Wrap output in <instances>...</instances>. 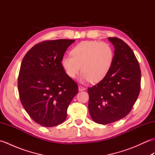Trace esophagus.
<instances>
[{
    "instance_id": "obj_1",
    "label": "esophagus",
    "mask_w": 155,
    "mask_h": 155,
    "mask_svg": "<svg viewBox=\"0 0 155 155\" xmlns=\"http://www.w3.org/2000/svg\"><path fill=\"white\" fill-rule=\"evenodd\" d=\"M85 90V88L83 86H78V91H84Z\"/></svg>"
}]
</instances>
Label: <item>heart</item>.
Instances as JSON below:
<instances>
[{
  "label": "heart",
  "instance_id": "obj_1",
  "mask_svg": "<svg viewBox=\"0 0 155 155\" xmlns=\"http://www.w3.org/2000/svg\"><path fill=\"white\" fill-rule=\"evenodd\" d=\"M114 59V48L109 43L86 41L76 45L72 49L71 55H64L61 64L70 78H74L82 69L81 82L98 83L107 77Z\"/></svg>",
  "mask_w": 155,
  "mask_h": 155
}]
</instances>
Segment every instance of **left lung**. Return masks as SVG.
Here are the masks:
<instances>
[{"label":"left lung","mask_w":155,"mask_h":155,"mask_svg":"<svg viewBox=\"0 0 155 155\" xmlns=\"http://www.w3.org/2000/svg\"><path fill=\"white\" fill-rule=\"evenodd\" d=\"M108 40L115 48L113 66L106 77L88 88L91 117L101 124L126 117L140 90L141 72L133 50L120 38L109 37Z\"/></svg>","instance_id":"obj_1"}]
</instances>
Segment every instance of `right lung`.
Instances as JSON below:
<instances>
[{
	"mask_svg": "<svg viewBox=\"0 0 155 155\" xmlns=\"http://www.w3.org/2000/svg\"><path fill=\"white\" fill-rule=\"evenodd\" d=\"M74 40L45 41L35 45L22 59L18 78L20 100L36 123L51 127L65 120L67 108L78 92L65 73L61 60Z\"/></svg>",
	"mask_w": 155,
	"mask_h": 155,
	"instance_id": "1",
	"label": "right lung"
}]
</instances>
